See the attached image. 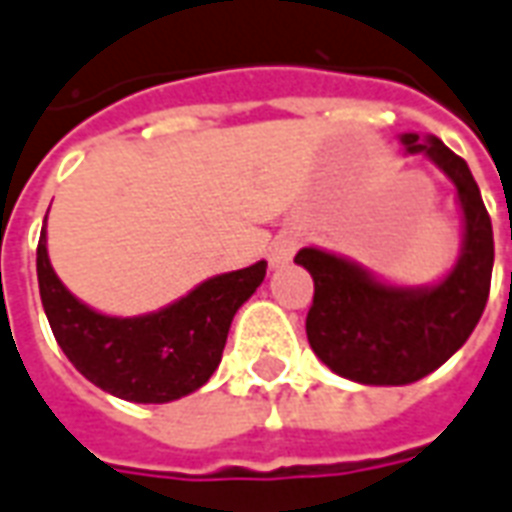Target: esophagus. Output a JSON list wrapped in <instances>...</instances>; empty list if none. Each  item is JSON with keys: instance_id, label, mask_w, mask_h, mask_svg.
I'll use <instances>...</instances> for the list:
<instances>
[{"instance_id": "1", "label": "esophagus", "mask_w": 512, "mask_h": 512, "mask_svg": "<svg viewBox=\"0 0 512 512\" xmlns=\"http://www.w3.org/2000/svg\"><path fill=\"white\" fill-rule=\"evenodd\" d=\"M296 249H299V232L282 230L280 235L271 241V246H268V263H271V266H285Z\"/></svg>"}]
</instances>
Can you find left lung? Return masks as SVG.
Here are the masks:
<instances>
[{
  "label": "left lung",
  "instance_id": "1",
  "mask_svg": "<svg viewBox=\"0 0 512 512\" xmlns=\"http://www.w3.org/2000/svg\"><path fill=\"white\" fill-rule=\"evenodd\" d=\"M402 144L455 182L466 219L455 271L432 288H393L321 249L293 257L316 285L305 321L313 352L335 374L363 385H407L443 366L474 332L491 291V216L466 160L438 138L418 141L416 132L402 135Z\"/></svg>",
  "mask_w": 512,
  "mask_h": 512
}]
</instances>
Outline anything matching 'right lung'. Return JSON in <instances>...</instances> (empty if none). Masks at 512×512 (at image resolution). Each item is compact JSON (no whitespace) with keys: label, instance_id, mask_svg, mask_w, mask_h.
I'll list each match as a JSON object with an SVG mask.
<instances>
[{"label":"right lung","instance_id":"add662e5","mask_svg":"<svg viewBox=\"0 0 512 512\" xmlns=\"http://www.w3.org/2000/svg\"><path fill=\"white\" fill-rule=\"evenodd\" d=\"M35 263L49 327L74 368L96 388L141 405L174 402L210 380L221 363L232 316L266 277V260H260L202 282L157 313L113 318L82 305L57 280L46 255V227Z\"/></svg>","mask_w":512,"mask_h":512}]
</instances>
